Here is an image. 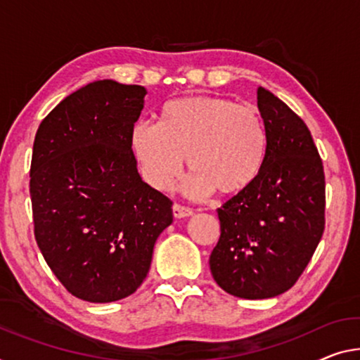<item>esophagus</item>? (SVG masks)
I'll use <instances>...</instances> for the list:
<instances>
[{"label": "esophagus", "mask_w": 360, "mask_h": 360, "mask_svg": "<svg viewBox=\"0 0 360 360\" xmlns=\"http://www.w3.org/2000/svg\"><path fill=\"white\" fill-rule=\"evenodd\" d=\"M172 209H174V217H176V219H184V217H190V215H193V209L181 206V204L175 202Z\"/></svg>", "instance_id": "34e87169"}]
</instances>
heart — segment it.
<instances>
[{
  "label": "heart",
  "instance_id": "1",
  "mask_svg": "<svg viewBox=\"0 0 360 360\" xmlns=\"http://www.w3.org/2000/svg\"><path fill=\"white\" fill-rule=\"evenodd\" d=\"M131 148L141 174L156 190H165L184 169L193 170L185 190L207 196L231 195L256 179L264 162L267 135L252 106L225 98L195 96L172 101L162 124L140 120L131 130Z\"/></svg>",
  "mask_w": 360,
  "mask_h": 360
}]
</instances>
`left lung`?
Instances as JSON below:
<instances>
[{"label":"left lung","mask_w":360,"mask_h":360,"mask_svg":"<svg viewBox=\"0 0 360 360\" xmlns=\"http://www.w3.org/2000/svg\"><path fill=\"white\" fill-rule=\"evenodd\" d=\"M267 148L256 179L217 209L220 238L209 257L217 285L243 300L288 291L325 229V174L300 115L257 88Z\"/></svg>","instance_id":"1"}]
</instances>
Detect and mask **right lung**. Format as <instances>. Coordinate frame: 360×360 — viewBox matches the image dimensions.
<instances>
[{"mask_svg":"<svg viewBox=\"0 0 360 360\" xmlns=\"http://www.w3.org/2000/svg\"><path fill=\"white\" fill-rule=\"evenodd\" d=\"M146 90L98 80L63 99L38 127L30 165L37 245L70 295L112 302L135 292L172 201L141 180L131 130Z\"/></svg>","mask_w":360,"mask_h":360,"instance_id":"1","label":"right lung"}]
</instances>
